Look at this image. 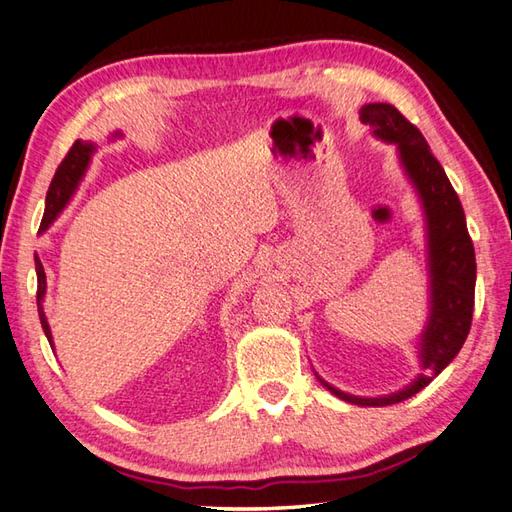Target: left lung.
Listing matches in <instances>:
<instances>
[{"mask_svg":"<svg viewBox=\"0 0 512 512\" xmlns=\"http://www.w3.org/2000/svg\"><path fill=\"white\" fill-rule=\"evenodd\" d=\"M361 121L372 127V136L396 147V156L409 184L416 191L424 217L427 239L429 312L418 336L420 374L398 391L383 396H354L336 389L317 372L319 383L345 402L358 407H387L416 396L447 367L469 336L475 299V250L466 228L464 209L458 193L433 158L427 140L389 103H367L361 107Z\"/></svg>","mask_w":512,"mask_h":512,"instance_id":"obj_1","label":"left lung"}]
</instances>
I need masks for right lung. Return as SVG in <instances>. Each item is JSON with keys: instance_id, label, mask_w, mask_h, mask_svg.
Returning <instances> with one entry per match:
<instances>
[{"instance_id": "obj_1", "label": "right lung", "mask_w": 512, "mask_h": 512, "mask_svg": "<svg viewBox=\"0 0 512 512\" xmlns=\"http://www.w3.org/2000/svg\"><path fill=\"white\" fill-rule=\"evenodd\" d=\"M118 138H123V132H118L116 129V132L110 134V143H114V140H118ZM96 151H99V145L92 143V140H76V143L72 145L68 156L63 158V162L50 182V189L46 195V211H43L39 233H46L48 228L57 222V217L65 211V206L72 202L74 193L79 191V184L83 182L85 173H88V169H90V162H92ZM35 268H37V310H39L41 328H43V332H46V339L50 341L52 350H54L52 330H50V323L46 317V310H43V301H46V290H48L46 270H43V264L37 257V253H35Z\"/></svg>"}]
</instances>
